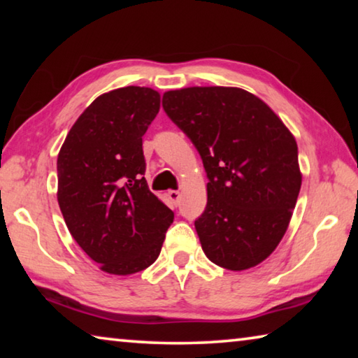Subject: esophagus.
<instances>
[{
    "label": "esophagus",
    "mask_w": 358,
    "mask_h": 358,
    "mask_svg": "<svg viewBox=\"0 0 358 358\" xmlns=\"http://www.w3.org/2000/svg\"><path fill=\"white\" fill-rule=\"evenodd\" d=\"M167 196H169V199H171L173 205H178L180 203V199H181L180 191H169Z\"/></svg>",
    "instance_id": "esophagus-1"
}]
</instances>
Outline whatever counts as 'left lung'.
Returning <instances> with one entry per match:
<instances>
[{"label": "left lung", "mask_w": 358, "mask_h": 358, "mask_svg": "<svg viewBox=\"0 0 358 358\" xmlns=\"http://www.w3.org/2000/svg\"><path fill=\"white\" fill-rule=\"evenodd\" d=\"M162 108L207 172V207L194 221L203 252L234 271L260 264L286 234L300 192L294 136L241 88L175 90L162 96Z\"/></svg>", "instance_id": "1"}]
</instances>
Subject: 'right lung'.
Wrapping results in <instances>:
<instances>
[{"mask_svg":"<svg viewBox=\"0 0 358 358\" xmlns=\"http://www.w3.org/2000/svg\"><path fill=\"white\" fill-rule=\"evenodd\" d=\"M161 96L145 87L101 94L59 150L58 203L69 232L101 270L142 271L159 256L173 211L145 180L142 137Z\"/></svg>","mask_w":358,"mask_h":358,"instance_id":"right-lung-1","label":"right lung"}]
</instances>
